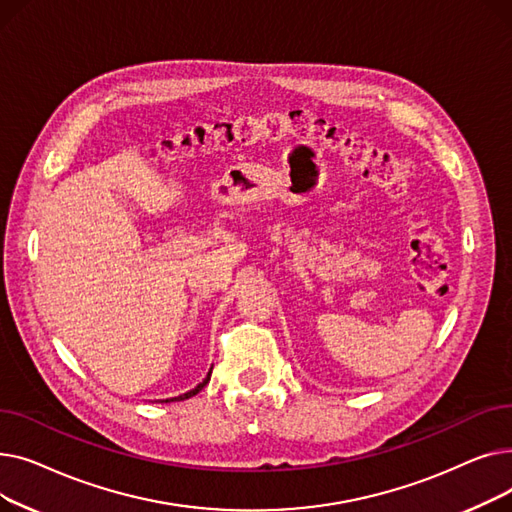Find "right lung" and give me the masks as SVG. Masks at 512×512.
<instances>
[{"label": "right lung", "instance_id": "right-lung-1", "mask_svg": "<svg viewBox=\"0 0 512 512\" xmlns=\"http://www.w3.org/2000/svg\"><path fill=\"white\" fill-rule=\"evenodd\" d=\"M211 369H213V367H211ZM209 378H211V371L207 373V378H205V380H203V382H201V384H199V386H197L195 390H191V392H186V394H180V396H176V398H166L164 402H176V400H186V398H191V396H195L197 392H201V390H203V386H205V384H209Z\"/></svg>", "mask_w": 512, "mask_h": 512}]
</instances>
